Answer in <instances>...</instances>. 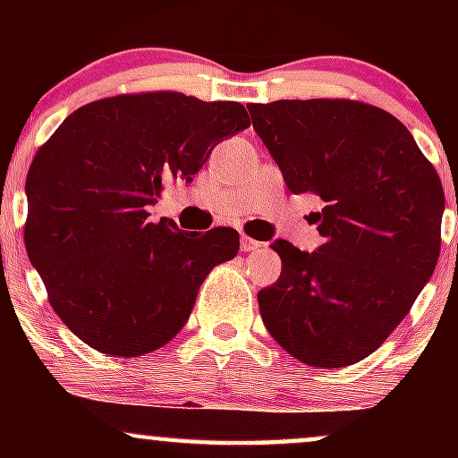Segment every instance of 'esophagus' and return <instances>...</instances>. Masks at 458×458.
Returning a JSON list of instances; mask_svg holds the SVG:
<instances>
[{
  "label": "esophagus",
  "mask_w": 458,
  "mask_h": 458,
  "mask_svg": "<svg viewBox=\"0 0 458 458\" xmlns=\"http://www.w3.org/2000/svg\"><path fill=\"white\" fill-rule=\"evenodd\" d=\"M262 243H259V241L256 239H251V236H241V250L243 251H254V250H259Z\"/></svg>",
  "instance_id": "34e87169"
}]
</instances>
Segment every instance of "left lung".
Segmentation results:
<instances>
[{
  "mask_svg": "<svg viewBox=\"0 0 458 458\" xmlns=\"http://www.w3.org/2000/svg\"><path fill=\"white\" fill-rule=\"evenodd\" d=\"M251 124L293 193H314L325 243L277 239L282 276L259 293L265 327L308 366L364 360L433 276L444 189L401 120L346 98L250 103Z\"/></svg>",
  "mask_w": 458,
  "mask_h": 458,
  "instance_id": "obj_1",
  "label": "left lung"
}]
</instances>
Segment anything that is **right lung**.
<instances>
[{
	"label": "right lung",
	"instance_id": "add662e5",
	"mask_svg": "<svg viewBox=\"0 0 458 458\" xmlns=\"http://www.w3.org/2000/svg\"><path fill=\"white\" fill-rule=\"evenodd\" d=\"M250 124L234 101L120 94L79 107L40 146L25 181V250L79 340L138 357L182 329L204 277L239 251V233H185L152 222L148 207L163 182H191L215 146Z\"/></svg>",
	"mask_w": 458,
	"mask_h": 458
}]
</instances>
